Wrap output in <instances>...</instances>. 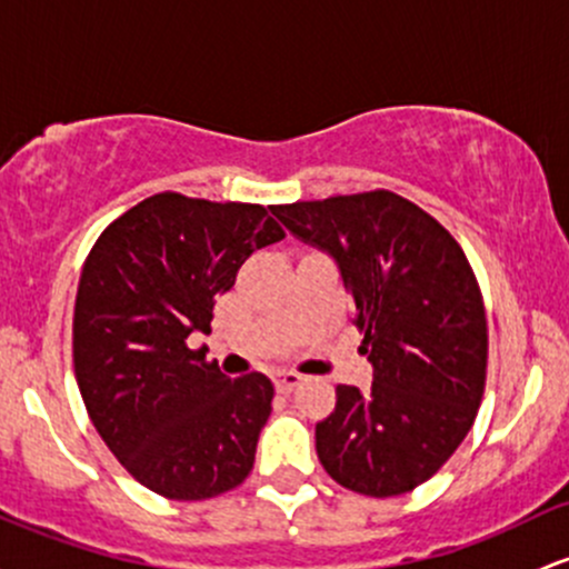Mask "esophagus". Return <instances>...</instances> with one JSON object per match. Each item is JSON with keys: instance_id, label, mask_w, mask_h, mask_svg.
Listing matches in <instances>:
<instances>
[{"instance_id": "34e87169", "label": "esophagus", "mask_w": 569, "mask_h": 569, "mask_svg": "<svg viewBox=\"0 0 569 569\" xmlns=\"http://www.w3.org/2000/svg\"><path fill=\"white\" fill-rule=\"evenodd\" d=\"M302 383V376H299V372H278V376H274V389L280 391V395H289V391H295L297 386Z\"/></svg>"}]
</instances>
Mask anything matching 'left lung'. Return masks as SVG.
I'll return each instance as SVG.
<instances>
[{
  "label": "left lung",
  "instance_id": "obj_1",
  "mask_svg": "<svg viewBox=\"0 0 569 569\" xmlns=\"http://www.w3.org/2000/svg\"><path fill=\"white\" fill-rule=\"evenodd\" d=\"M291 234L337 261L372 389L337 386L316 451L365 497L413 491L453 457L486 386L489 329L476 272L451 232L395 191L274 204Z\"/></svg>",
  "mask_w": 569,
  "mask_h": 569
}]
</instances>
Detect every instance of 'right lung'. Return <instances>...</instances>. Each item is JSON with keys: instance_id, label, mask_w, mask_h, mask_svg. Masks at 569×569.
I'll return each mask as SVG.
<instances>
[{"instance_id": "obj_1", "label": "right lung", "mask_w": 569, "mask_h": 569, "mask_svg": "<svg viewBox=\"0 0 569 569\" xmlns=\"http://www.w3.org/2000/svg\"><path fill=\"white\" fill-rule=\"evenodd\" d=\"M283 237L261 204L164 191L93 242L74 297V378L104 446L156 495L210 499L253 470L270 378H227L186 340L210 332L248 256Z\"/></svg>"}]
</instances>
